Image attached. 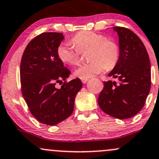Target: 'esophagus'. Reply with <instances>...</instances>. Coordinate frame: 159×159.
Here are the masks:
<instances>
[{
    "label": "esophagus",
    "mask_w": 159,
    "mask_h": 159,
    "mask_svg": "<svg viewBox=\"0 0 159 159\" xmlns=\"http://www.w3.org/2000/svg\"><path fill=\"white\" fill-rule=\"evenodd\" d=\"M81 81H82L83 84H86L89 79H88V78H81Z\"/></svg>",
    "instance_id": "esophagus-1"
}]
</instances>
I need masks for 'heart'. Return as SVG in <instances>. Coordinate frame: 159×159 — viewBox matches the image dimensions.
<instances>
[{
	"label": "heart",
	"instance_id": "b5f03b06",
	"mask_svg": "<svg viewBox=\"0 0 159 159\" xmlns=\"http://www.w3.org/2000/svg\"><path fill=\"white\" fill-rule=\"evenodd\" d=\"M71 43H61L57 49L58 57L65 64L77 65L80 61L81 53L89 51L88 59L90 61L81 65L75 70V76L88 78L100 74L106 68L115 67L120 58V48L113 39L93 31H81L71 39Z\"/></svg>",
	"mask_w": 159,
	"mask_h": 159
}]
</instances>
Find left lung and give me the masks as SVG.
<instances>
[{
  "label": "left lung",
  "mask_w": 159,
  "mask_h": 159,
  "mask_svg": "<svg viewBox=\"0 0 159 159\" xmlns=\"http://www.w3.org/2000/svg\"><path fill=\"white\" fill-rule=\"evenodd\" d=\"M113 30L119 36L120 58L108 76L118 81H104L98 104L104 113L123 120L133 117L144 107L151 88L150 60L136 33L121 26Z\"/></svg>",
  "instance_id": "obj_1"
}]
</instances>
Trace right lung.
Listing matches in <instances>:
<instances>
[{
    "instance_id": "right-lung-1",
    "label": "right lung",
    "mask_w": 159,
    "mask_h": 159,
    "mask_svg": "<svg viewBox=\"0 0 159 159\" xmlns=\"http://www.w3.org/2000/svg\"><path fill=\"white\" fill-rule=\"evenodd\" d=\"M64 39L62 33H43L26 46L21 58L22 94L30 111L43 124L53 126L70 116L77 93L82 88L79 78L64 81L71 71L64 67L57 49Z\"/></svg>"
}]
</instances>
